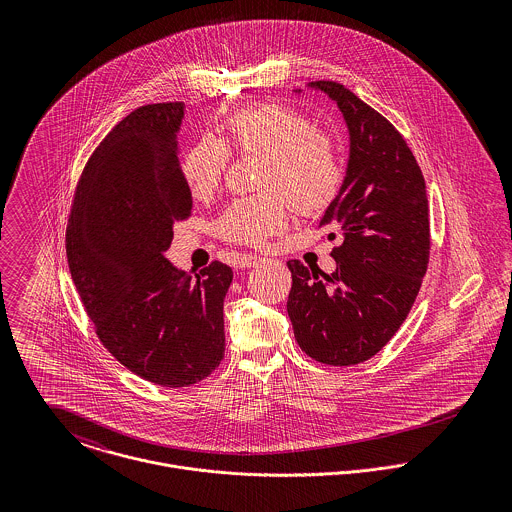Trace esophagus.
<instances>
[{"mask_svg":"<svg viewBox=\"0 0 512 512\" xmlns=\"http://www.w3.org/2000/svg\"><path fill=\"white\" fill-rule=\"evenodd\" d=\"M260 262H262V258L256 256V254H240V256L234 260L236 268H252V266H256V264H260Z\"/></svg>","mask_w":512,"mask_h":512,"instance_id":"34e87169","label":"esophagus"}]
</instances>
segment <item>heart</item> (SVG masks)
<instances>
[{
	"mask_svg": "<svg viewBox=\"0 0 512 512\" xmlns=\"http://www.w3.org/2000/svg\"><path fill=\"white\" fill-rule=\"evenodd\" d=\"M224 144L203 138L183 159L181 173L189 193L211 199L228 165V147L240 153H262L264 161L250 197L234 199L217 220L220 238L262 246L288 228L290 205L301 215L325 211L339 195L343 163L335 142L313 130V124L284 104H258L224 122Z\"/></svg>",
	"mask_w": 512,
	"mask_h": 512,
	"instance_id": "1",
	"label": "heart"
}]
</instances>
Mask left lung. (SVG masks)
I'll list each match as a JSON object with an SVG mask.
<instances>
[{
	"mask_svg": "<svg viewBox=\"0 0 512 512\" xmlns=\"http://www.w3.org/2000/svg\"><path fill=\"white\" fill-rule=\"evenodd\" d=\"M307 88L327 94L349 130L345 179L321 219L343 244L331 252L333 274L288 262V315L305 355L359 365L394 337L420 292L430 260L426 183L398 130L349 88L331 80Z\"/></svg>",
	"mask_w": 512,
	"mask_h": 512,
	"instance_id": "8db88e82",
	"label": "left lung"
}]
</instances>
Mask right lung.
Returning <instances> with one entry per match:
<instances>
[{"instance_id":"1","label":"right lung","mask_w":512,"mask_h":512,"mask_svg":"<svg viewBox=\"0 0 512 512\" xmlns=\"http://www.w3.org/2000/svg\"><path fill=\"white\" fill-rule=\"evenodd\" d=\"M185 104L128 114L94 149L74 193L67 258L102 345L134 374L181 388L224 357V295L232 270L213 262L189 276L165 252L193 197L179 163Z\"/></svg>"}]
</instances>
